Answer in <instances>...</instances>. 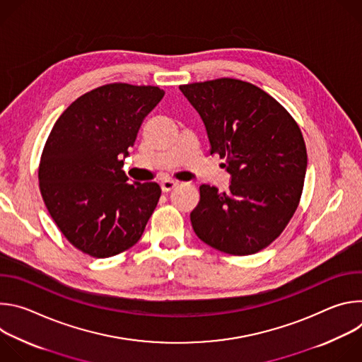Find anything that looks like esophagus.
Here are the masks:
<instances>
[{
    "instance_id": "esophagus-1",
    "label": "esophagus",
    "mask_w": 362,
    "mask_h": 362,
    "mask_svg": "<svg viewBox=\"0 0 362 362\" xmlns=\"http://www.w3.org/2000/svg\"><path fill=\"white\" fill-rule=\"evenodd\" d=\"M179 183L176 182V180H172V179H166V180H163L162 183H160V186H162V190L163 192H170V190H173L176 186H177Z\"/></svg>"
}]
</instances>
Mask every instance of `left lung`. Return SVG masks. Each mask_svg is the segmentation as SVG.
<instances>
[{
  "label": "left lung",
  "instance_id": "8db88e82",
  "mask_svg": "<svg viewBox=\"0 0 362 362\" xmlns=\"http://www.w3.org/2000/svg\"><path fill=\"white\" fill-rule=\"evenodd\" d=\"M200 115L211 154L226 160L228 193L202 185L190 222L200 240L245 256L268 247L293 216L303 189L306 147L289 112L262 88L236 78L179 86Z\"/></svg>",
  "mask_w": 362,
  "mask_h": 362
}]
</instances>
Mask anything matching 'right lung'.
Segmentation results:
<instances>
[{
  "label": "right lung",
  "mask_w": 362,
  "mask_h": 362,
  "mask_svg": "<svg viewBox=\"0 0 362 362\" xmlns=\"http://www.w3.org/2000/svg\"><path fill=\"white\" fill-rule=\"evenodd\" d=\"M163 95L156 86H100L73 101L51 129L40 192L57 228L83 253L115 256L141 238L162 190L154 182L127 183L122 159Z\"/></svg>",
  "instance_id": "1"
}]
</instances>
